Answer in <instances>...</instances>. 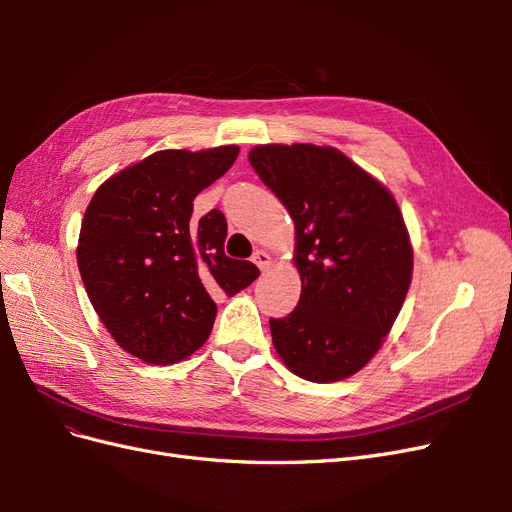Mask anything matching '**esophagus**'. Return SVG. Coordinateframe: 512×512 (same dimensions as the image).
<instances>
[{
    "instance_id": "1",
    "label": "esophagus",
    "mask_w": 512,
    "mask_h": 512,
    "mask_svg": "<svg viewBox=\"0 0 512 512\" xmlns=\"http://www.w3.org/2000/svg\"><path fill=\"white\" fill-rule=\"evenodd\" d=\"M252 260L258 265V269H262V271L269 269V265H271V256L267 252H262V250H256Z\"/></svg>"
}]
</instances>
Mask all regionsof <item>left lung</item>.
I'll return each mask as SVG.
<instances>
[{
	"label": "left lung",
	"instance_id": "8db88e82",
	"mask_svg": "<svg viewBox=\"0 0 512 512\" xmlns=\"http://www.w3.org/2000/svg\"><path fill=\"white\" fill-rule=\"evenodd\" d=\"M250 162L294 222L301 299L271 318L284 365L309 382L363 369L384 344L412 282V243L397 200L335 147L258 145Z\"/></svg>",
	"mask_w": 512,
	"mask_h": 512
}]
</instances>
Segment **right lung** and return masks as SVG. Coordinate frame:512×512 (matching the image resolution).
Returning <instances> with one entry per match:
<instances>
[{
	"instance_id": "add662e5",
	"label": "right lung",
	"mask_w": 512,
	"mask_h": 512,
	"mask_svg": "<svg viewBox=\"0 0 512 512\" xmlns=\"http://www.w3.org/2000/svg\"><path fill=\"white\" fill-rule=\"evenodd\" d=\"M237 156V145L156 151L89 200L76 262L104 327L136 359H188L213 329V294L232 297L260 273L224 254L228 226L218 209L190 222L194 198Z\"/></svg>"
}]
</instances>
